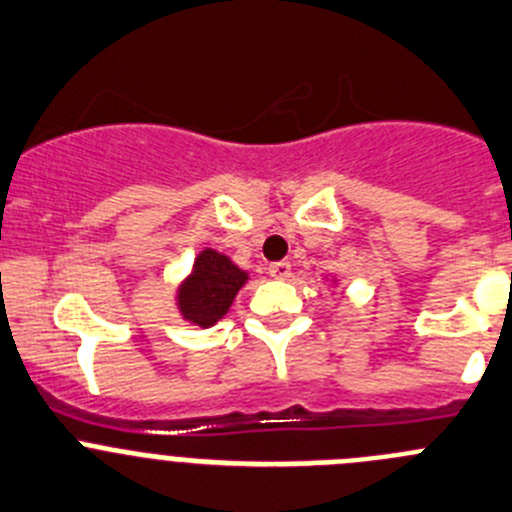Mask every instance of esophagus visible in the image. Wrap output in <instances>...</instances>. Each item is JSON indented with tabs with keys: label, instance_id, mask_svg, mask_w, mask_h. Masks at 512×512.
Masks as SVG:
<instances>
[{
	"label": "esophagus",
	"instance_id": "1",
	"mask_svg": "<svg viewBox=\"0 0 512 512\" xmlns=\"http://www.w3.org/2000/svg\"><path fill=\"white\" fill-rule=\"evenodd\" d=\"M269 274L274 276V279H289L291 264H289V261H276V264L269 266Z\"/></svg>",
	"mask_w": 512,
	"mask_h": 512
}]
</instances>
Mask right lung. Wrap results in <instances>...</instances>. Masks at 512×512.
<instances>
[{
    "instance_id": "right-lung-1",
    "label": "right lung",
    "mask_w": 512,
    "mask_h": 512,
    "mask_svg": "<svg viewBox=\"0 0 512 512\" xmlns=\"http://www.w3.org/2000/svg\"><path fill=\"white\" fill-rule=\"evenodd\" d=\"M248 281V274L238 269L226 253L216 248H203L193 261V271L183 284L178 286V311L191 324L208 326L228 314L238 289Z\"/></svg>"
}]
</instances>
